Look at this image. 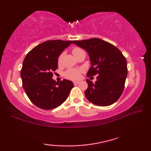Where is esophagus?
<instances>
[{
	"instance_id": "1",
	"label": "esophagus",
	"mask_w": 151,
	"mask_h": 151,
	"mask_svg": "<svg viewBox=\"0 0 151 151\" xmlns=\"http://www.w3.org/2000/svg\"><path fill=\"white\" fill-rule=\"evenodd\" d=\"M79 83H80L79 81H74V82H73L74 85H77V84H79Z\"/></svg>"
}]
</instances>
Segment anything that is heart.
<instances>
[{
  "instance_id": "1",
  "label": "heart",
  "mask_w": 151,
  "mask_h": 151,
  "mask_svg": "<svg viewBox=\"0 0 151 151\" xmlns=\"http://www.w3.org/2000/svg\"><path fill=\"white\" fill-rule=\"evenodd\" d=\"M80 50H81V49L78 48V47H75V48H73V50H72V53H73V54L74 55V54H75L78 51H79ZM62 58H63L62 55H60L59 57H58V65H60L61 62H62ZM80 73H81V71L79 70V69H69L65 72L64 76L65 78H67V79L78 80L80 78V76H81Z\"/></svg>"
}]
</instances>
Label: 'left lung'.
Here are the masks:
<instances>
[{
    "label": "left lung",
    "instance_id": "1",
    "mask_svg": "<svg viewBox=\"0 0 151 151\" xmlns=\"http://www.w3.org/2000/svg\"><path fill=\"white\" fill-rule=\"evenodd\" d=\"M73 43L88 52L91 67L87 76L98 75L95 83L86 80L87 99L99 106L113 104L124 90L127 76L125 57L114 45L98 38L73 41Z\"/></svg>",
    "mask_w": 151,
    "mask_h": 151
}]
</instances>
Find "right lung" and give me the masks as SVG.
Masks as SVG:
<instances>
[{
    "mask_svg": "<svg viewBox=\"0 0 151 151\" xmlns=\"http://www.w3.org/2000/svg\"><path fill=\"white\" fill-rule=\"evenodd\" d=\"M72 41L50 40L37 45L26 56L21 70L23 88L32 104L43 110L57 108L68 97L73 83L52 79L58 58Z\"/></svg>",
    "mask_w": 151,
    "mask_h": 151,
    "instance_id": "1",
    "label": "right lung"
}]
</instances>
